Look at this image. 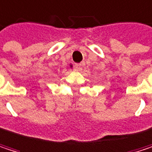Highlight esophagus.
<instances>
[{"label": "esophagus", "mask_w": 152, "mask_h": 152, "mask_svg": "<svg viewBox=\"0 0 152 152\" xmlns=\"http://www.w3.org/2000/svg\"><path fill=\"white\" fill-rule=\"evenodd\" d=\"M74 70H75V71H77V72H80V71L82 70V65H81L80 64H76V65H75V67H74Z\"/></svg>", "instance_id": "34e87169"}]
</instances>
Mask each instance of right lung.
Returning a JSON list of instances; mask_svg holds the SVG:
<instances>
[{
  "mask_svg": "<svg viewBox=\"0 0 152 152\" xmlns=\"http://www.w3.org/2000/svg\"><path fill=\"white\" fill-rule=\"evenodd\" d=\"M70 66H71V67H72V64H71V65H70Z\"/></svg>",
  "mask_w": 152,
  "mask_h": 152,
  "instance_id": "add662e5",
  "label": "right lung"
}]
</instances>
